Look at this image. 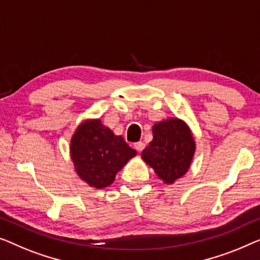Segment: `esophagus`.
Returning <instances> with one entry per match:
<instances>
[{"mask_svg": "<svg viewBox=\"0 0 260 260\" xmlns=\"http://www.w3.org/2000/svg\"><path fill=\"white\" fill-rule=\"evenodd\" d=\"M134 147H135V149H137L138 152H141L142 149L145 148V144L142 141H139V142H137V144L134 145Z\"/></svg>", "mask_w": 260, "mask_h": 260, "instance_id": "obj_1", "label": "esophagus"}]
</instances>
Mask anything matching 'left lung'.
Masks as SVG:
<instances>
[{"label":"left lung","instance_id":"1","mask_svg":"<svg viewBox=\"0 0 260 260\" xmlns=\"http://www.w3.org/2000/svg\"><path fill=\"white\" fill-rule=\"evenodd\" d=\"M153 140L141 153V158L151 166L165 184L187 173L196 153L192 131L184 120L168 118L153 125Z\"/></svg>","mask_w":260,"mask_h":260}]
</instances>
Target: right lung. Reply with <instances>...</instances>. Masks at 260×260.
Here are the masks:
<instances>
[{
	"instance_id": "1",
	"label": "right lung",
	"mask_w": 260,
	"mask_h": 260,
	"mask_svg": "<svg viewBox=\"0 0 260 260\" xmlns=\"http://www.w3.org/2000/svg\"><path fill=\"white\" fill-rule=\"evenodd\" d=\"M137 155L121 135H115L100 119H88L75 129L71 140V159L75 172L90 187L105 188Z\"/></svg>"
}]
</instances>
